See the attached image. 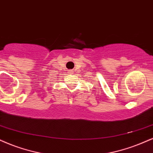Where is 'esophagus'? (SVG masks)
I'll return each instance as SVG.
<instances>
[{
    "mask_svg": "<svg viewBox=\"0 0 153 153\" xmlns=\"http://www.w3.org/2000/svg\"><path fill=\"white\" fill-rule=\"evenodd\" d=\"M70 72H72V71H70Z\"/></svg>",
    "mask_w": 153,
    "mask_h": 153,
    "instance_id": "esophagus-1",
    "label": "esophagus"
}]
</instances>
